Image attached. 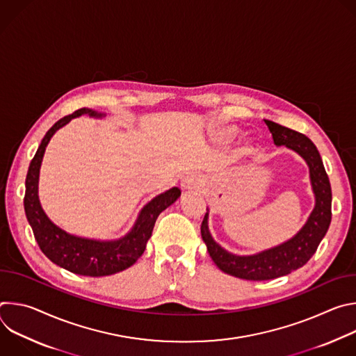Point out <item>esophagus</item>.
Listing matches in <instances>:
<instances>
[{"mask_svg": "<svg viewBox=\"0 0 356 356\" xmlns=\"http://www.w3.org/2000/svg\"><path fill=\"white\" fill-rule=\"evenodd\" d=\"M200 186H201V180L195 175H187L180 181V187L183 191L197 190V188H200Z\"/></svg>", "mask_w": 356, "mask_h": 356, "instance_id": "esophagus-1", "label": "esophagus"}]
</instances>
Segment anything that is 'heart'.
I'll use <instances>...</instances> for the list:
<instances>
[{"instance_id": "1", "label": "heart", "mask_w": 356, "mask_h": 356, "mask_svg": "<svg viewBox=\"0 0 356 356\" xmlns=\"http://www.w3.org/2000/svg\"><path fill=\"white\" fill-rule=\"evenodd\" d=\"M236 135H238V128L234 127V125L224 127V128L220 131V134H218L220 139L224 140V142H231V140H234V139L236 138Z\"/></svg>"}]
</instances>
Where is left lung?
Masks as SVG:
<instances>
[{"label": "left lung", "mask_w": 356, "mask_h": 356, "mask_svg": "<svg viewBox=\"0 0 356 356\" xmlns=\"http://www.w3.org/2000/svg\"><path fill=\"white\" fill-rule=\"evenodd\" d=\"M276 146H286L306 161L316 204L304 224L290 239L253 255H235L217 243L209 228V209L201 224V238L214 264L227 275L245 280H270L306 265L325 236L331 222V186L316 145L297 131L265 120Z\"/></svg>", "instance_id": "1"}]
</instances>
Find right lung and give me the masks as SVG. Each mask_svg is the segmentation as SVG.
I'll list each match as a JSON object with an SVG mask.
<instances>
[{
  "instance_id": "add662e5",
  "label": "right lung",
  "mask_w": 356,
  "mask_h": 356,
  "mask_svg": "<svg viewBox=\"0 0 356 356\" xmlns=\"http://www.w3.org/2000/svg\"><path fill=\"white\" fill-rule=\"evenodd\" d=\"M81 115H88L91 118L106 117L104 113H98L91 108H80L72 115L59 120L46 132L28 169L24 207L40 250L54 264L81 276H110L128 269L140 258L159 214L173 204L181 191L177 187H172L146 202L139 211L131 231L118 239L99 241L77 236L58 227L46 216L39 201L38 186L40 165L50 138L73 118Z\"/></svg>"
}]
</instances>
